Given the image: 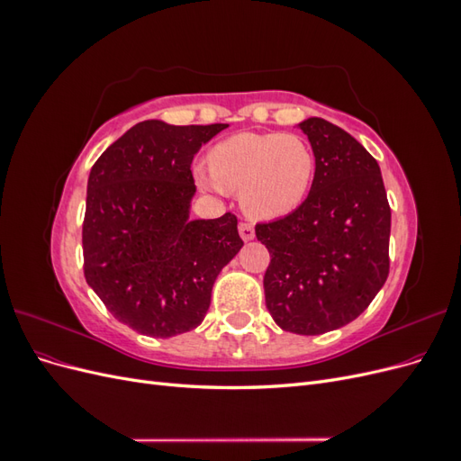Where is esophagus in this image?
I'll list each match as a JSON object with an SVG mask.
<instances>
[{
    "mask_svg": "<svg viewBox=\"0 0 461 461\" xmlns=\"http://www.w3.org/2000/svg\"><path fill=\"white\" fill-rule=\"evenodd\" d=\"M239 232H240V236H242V240H252L254 236H256V230H254V227L249 225V222H240V227H239Z\"/></svg>",
    "mask_w": 461,
    "mask_h": 461,
    "instance_id": "34e87169",
    "label": "esophagus"
}]
</instances>
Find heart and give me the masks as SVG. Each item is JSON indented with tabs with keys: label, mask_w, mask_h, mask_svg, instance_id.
I'll return each instance as SVG.
<instances>
[{
	"label": "heart",
	"mask_w": 461,
	"mask_h": 461,
	"mask_svg": "<svg viewBox=\"0 0 461 461\" xmlns=\"http://www.w3.org/2000/svg\"><path fill=\"white\" fill-rule=\"evenodd\" d=\"M203 186L239 194L252 219L283 217L305 200L315 176V153L300 134L240 132L209 151Z\"/></svg>",
	"instance_id": "b5f03b06"
}]
</instances>
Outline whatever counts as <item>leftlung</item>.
<instances>
[{"label":"left lung","mask_w":461,"mask_h":461,"mask_svg":"<svg viewBox=\"0 0 461 461\" xmlns=\"http://www.w3.org/2000/svg\"><path fill=\"white\" fill-rule=\"evenodd\" d=\"M315 153V176L300 207L256 236L269 249L265 303L296 334L340 329L367 310L388 276L390 205L379 163L325 119L300 122Z\"/></svg>","instance_id":"8db88e82"}]
</instances>
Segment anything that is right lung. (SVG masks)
Returning a JSON list of instances; mask_svg holds the SVG:
<instances>
[{
	"label": "right lung",
	"mask_w": 461,
	"mask_h": 461,
	"mask_svg": "<svg viewBox=\"0 0 461 461\" xmlns=\"http://www.w3.org/2000/svg\"><path fill=\"white\" fill-rule=\"evenodd\" d=\"M227 124L142 121L111 144L88 176L85 276L121 323L153 339L196 329L221 269L244 246L239 219L190 221V165Z\"/></svg>",
	"instance_id": "right-lung-1"
}]
</instances>
